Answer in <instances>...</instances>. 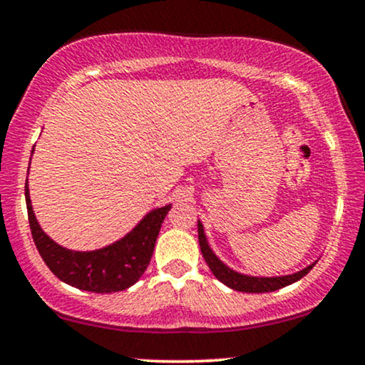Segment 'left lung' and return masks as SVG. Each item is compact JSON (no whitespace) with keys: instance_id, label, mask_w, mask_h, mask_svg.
<instances>
[{"instance_id":"obj_1","label":"left lung","mask_w":365,"mask_h":365,"mask_svg":"<svg viewBox=\"0 0 365 365\" xmlns=\"http://www.w3.org/2000/svg\"><path fill=\"white\" fill-rule=\"evenodd\" d=\"M197 232H199L200 252H202L204 259H206L209 269L212 271V274H215L221 283H225L226 287H230L232 290H237V292L266 293V292L279 290V288L288 287V284L299 282L300 278H304V276L312 269L314 264H316V262H312L311 266L304 267V269L297 271V273H293V274L273 276V278H266V276L242 274V273H237V271H233L232 267H228L225 262H221L220 259L216 257V254L212 252L211 247H209V244H207L206 233H204V226L200 221H197Z\"/></svg>"}]
</instances>
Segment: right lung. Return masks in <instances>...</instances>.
I'll list each match as a JSON object with an SVG mask.
<instances>
[{
    "mask_svg": "<svg viewBox=\"0 0 365 365\" xmlns=\"http://www.w3.org/2000/svg\"><path fill=\"white\" fill-rule=\"evenodd\" d=\"M25 202H27L32 238L46 266L61 282L72 284L78 290L94 293L127 290L133 283L139 282L153 257L161 223L171 209V204L153 209L132 232L115 244L91 252H75L58 245L43 232L32 209L27 183H25Z\"/></svg>",
    "mask_w": 365,
    "mask_h": 365,
    "instance_id": "obj_1",
    "label": "right lung"
}]
</instances>
